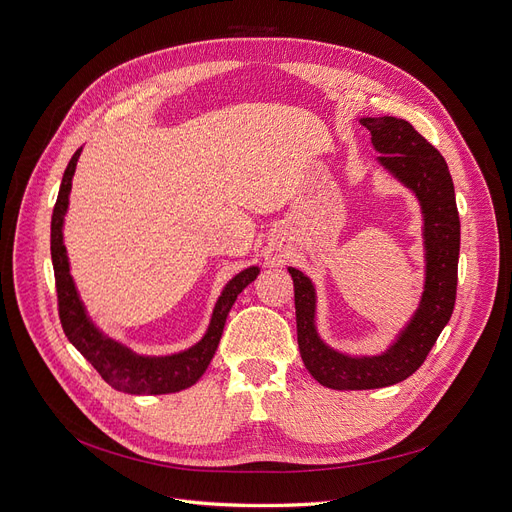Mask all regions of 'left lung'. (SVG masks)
I'll list each match as a JSON object with an SVG mask.
<instances>
[{
    "mask_svg": "<svg viewBox=\"0 0 512 512\" xmlns=\"http://www.w3.org/2000/svg\"><path fill=\"white\" fill-rule=\"evenodd\" d=\"M379 166L412 191L423 216L425 283L415 314L379 354H348L331 348L316 329V287L287 266L296 291L298 346L308 373L331 389H377L404 381L425 362L448 325L456 300L460 221L454 183L444 156L396 116H364Z\"/></svg>",
    "mask_w": 512,
    "mask_h": 512,
    "instance_id": "1",
    "label": "left lung"
}]
</instances>
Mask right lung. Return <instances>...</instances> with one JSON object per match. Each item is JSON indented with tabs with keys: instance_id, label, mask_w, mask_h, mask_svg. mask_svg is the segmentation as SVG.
<instances>
[{
	"instance_id": "right-lung-1",
	"label": "right lung",
	"mask_w": 512,
	"mask_h": 512,
	"mask_svg": "<svg viewBox=\"0 0 512 512\" xmlns=\"http://www.w3.org/2000/svg\"><path fill=\"white\" fill-rule=\"evenodd\" d=\"M83 148L70 158L62 185L58 191V200L52 214V262L58 289V306L62 329L68 342L75 346L102 375V379L112 385L118 392L137 394V396H158V394H175L185 387H191L208 369V364L223 337V329L231 306L237 296L246 289L258 275V266H248L239 271L233 279L227 281L221 296H218L206 333L200 342L187 350L175 354L150 356L139 354L127 344L104 333L89 316L85 302L77 289L75 279L70 275V260L64 246V218L70 204L72 177H75L77 162Z\"/></svg>"
}]
</instances>
